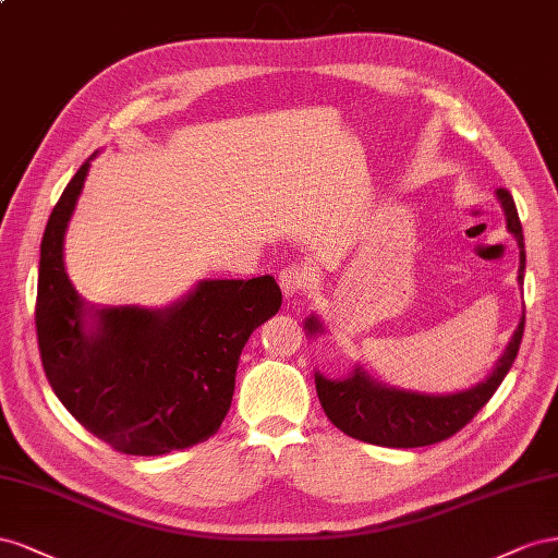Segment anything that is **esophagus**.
I'll list each match as a JSON object with an SVG mask.
<instances>
[{
	"label": "esophagus",
	"instance_id": "obj_1",
	"mask_svg": "<svg viewBox=\"0 0 558 558\" xmlns=\"http://www.w3.org/2000/svg\"><path fill=\"white\" fill-rule=\"evenodd\" d=\"M278 282H280V290L282 294L292 299L296 294H304L308 288H311V274L304 268V266H288L280 270L278 276Z\"/></svg>",
	"mask_w": 558,
	"mask_h": 558
}]
</instances>
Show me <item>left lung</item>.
Returning <instances> with one entry per match:
<instances>
[{
	"mask_svg": "<svg viewBox=\"0 0 558 558\" xmlns=\"http://www.w3.org/2000/svg\"><path fill=\"white\" fill-rule=\"evenodd\" d=\"M496 196L505 213L507 231L514 235L519 245V276L517 282L523 290V270H526V250H523V231L514 198L509 191L498 189ZM523 313L505 345L496 367L480 384L449 395H427L416 390H404L374 378L362 364H355L345 378H327L315 372V390L327 418L348 437L378 444L390 449L429 447L441 439H449L460 427H465L476 411H480L493 392L498 390L507 372L512 369L523 337ZM306 337L325 333V325L315 313L304 323Z\"/></svg>",
	"mask_w": 558,
	"mask_h": 558,
	"instance_id": "1",
	"label": "left lung"
}]
</instances>
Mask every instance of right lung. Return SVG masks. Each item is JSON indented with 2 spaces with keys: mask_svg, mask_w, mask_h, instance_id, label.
Masks as SVG:
<instances>
[{
  "mask_svg": "<svg viewBox=\"0 0 558 558\" xmlns=\"http://www.w3.org/2000/svg\"><path fill=\"white\" fill-rule=\"evenodd\" d=\"M49 217L39 254L37 339L46 378L72 416L109 447L161 456L213 437L250 333L276 315L274 276L198 280L166 308L95 306L74 290L65 235L90 161Z\"/></svg>",
  "mask_w": 558,
  "mask_h": 558,
  "instance_id": "right-lung-1",
  "label": "right lung"
}]
</instances>
